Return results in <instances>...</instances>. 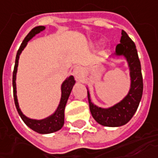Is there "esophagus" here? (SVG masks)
<instances>
[{"instance_id":"esophagus-1","label":"esophagus","mask_w":158,"mask_h":158,"mask_svg":"<svg viewBox=\"0 0 158 158\" xmlns=\"http://www.w3.org/2000/svg\"><path fill=\"white\" fill-rule=\"evenodd\" d=\"M83 69H82L80 66H77V67H75L74 69H73V76H74V78L77 79V80L81 81L82 79H83Z\"/></svg>"}]
</instances>
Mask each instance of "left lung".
Segmentation results:
<instances>
[{
    "label": "left lung",
    "instance_id": "8db88e82",
    "mask_svg": "<svg viewBox=\"0 0 158 158\" xmlns=\"http://www.w3.org/2000/svg\"><path fill=\"white\" fill-rule=\"evenodd\" d=\"M116 56H124L128 62L131 76V88L125 97L111 107L101 108L94 105L87 91L88 102L93 118L104 126L118 127L127 124L137 111L143 95V77L141 64L135 43L122 30L120 43L116 47Z\"/></svg>",
    "mask_w": 158,
    "mask_h": 158
}]
</instances>
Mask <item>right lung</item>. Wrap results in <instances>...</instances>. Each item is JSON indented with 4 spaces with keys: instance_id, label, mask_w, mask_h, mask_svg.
I'll return each mask as SVG.
<instances>
[{
    "instance_id": "obj_1",
    "label": "right lung",
    "mask_w": 158,
    "mask_h": 158,
    "mask_svg": "<svg viewBox=\"0 0 158 158\" xmlns=\"http://www.w3.org/2000/svg\"><path fill=\"white\" fill-rule=\"evenodd\" d=\"M46 27L44 26H39L36 27L29 32V34L26 36L24 40L22 41L20 45V48L17 52L15 59V68L13 72V88H14V98H15V104L16 109L20 116L21 119L24 121L25 123L30 129L36 132L40 133V134H48V133L55 132L57 131L60 130L63 125H64V118H65V107L66 105V102L68 100V98L70 96V93L72 92V89L73 87L75 84V80L73 76H69L67 79L61 85V98L60 102L59 104V106L57 110L53 112V114L49 116L48 118L44 119L37 120L32 119L27 117H26L22 111L20 110L18 99H17V94H16V73H17V67H18V63H19V58L21 52L23 49L26 48L27 42L29 41L36 34L40 33L41 31L45 29Z\"/></svg>"
}]
</instances>
